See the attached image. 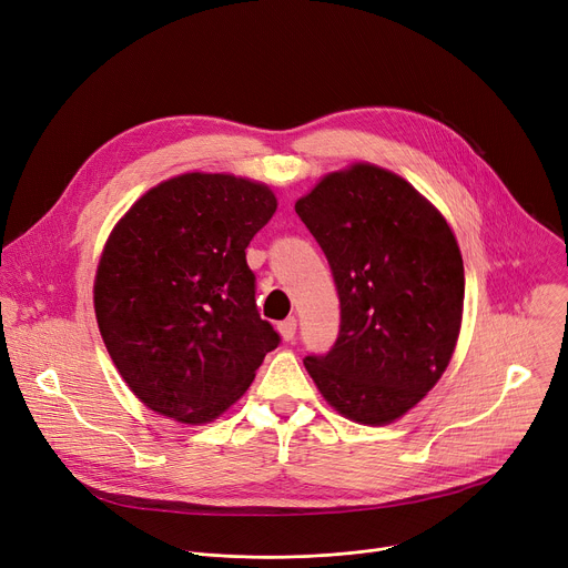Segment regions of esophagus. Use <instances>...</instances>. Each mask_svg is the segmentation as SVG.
Returning <instances> with one entry per match:
<instances>
[{"mask_svg":"<svg viewBox=\"0 0 568 568\" xmlns=\"http://www.w3.org/2000/svg\"><path fill=\"white\" fill-rule=\"evenodd\" d=\"M278 332H281V336H283V341H294V336H296V317H287V320H283L281 324H278Z\"/></svg>","mask_w":568,"mask_h":568,"instance_id":"esophagus-1","label":"esophagus"}]
</instances>
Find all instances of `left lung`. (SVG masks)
<instances>
[{
	"label": "left lung",
	"mask_w": 568,
	"mask_h": 568,
	"mask_svg": "<svg viewBox=\"0 0 568 568\" xmlns=\"http://www.w3.org/2000/svg\"><path fill=\"white\" fill-rule=\"evenodd\" d=\"M294 209L326 255L341 302L336 343L304 366L347 419L392 424L454 354L465 296L456 236L405 179L366 163L326 174Z\"/></svg>",
	"instance_id": "obj_1"
}]
</instances>
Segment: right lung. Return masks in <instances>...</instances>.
Segmentation results:
<instances>
[{
  "label": "right lung",
  "instance_id": "obj_1",
  "mask_svg": "<svg viewBox=\"0 0 568 568\" xmlns=\"http://www.w3.org/2000/svg\"><path fill=\"white\" fill-rule=\"evenodd\" d=\"M274 212L262 184L191 172L144 193L112 230L94 283L97 320L119 375L149 409L212 422L278 347L246 262Z\"/></svg>",
  "mask_w": 568,
  "mask_h": 568
}]
</instances>
